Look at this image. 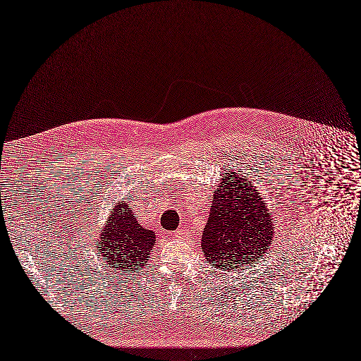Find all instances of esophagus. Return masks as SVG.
<instances>
[{"label":"esophagus","instance_id":"34e87169","mask_svg":"<svg viewBox=\"0 0 361 361\" xmlns=\"http://www.w3.org/2000/svg\"><path fill=\"white\" fill-rule=\"evenodd\" d=\"M173 235H175L176 238H186V237H188V233H186V230H183V228H178V230L173 233Z\"/></svg>","mask_w":361,"mask_h":361}]
</instances>
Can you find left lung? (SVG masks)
<instances>
[{
  "instance_id": "1",
  "label": "left lung",
  "mask_w": 361,
  "mask_h": 361,
  "mask_svg": "<svg viewBox=\"0 0 361 361\" xmlns=\"http://www.w3.org/2000/svg\"><path fill=\"white\" fill-rule=\"evenodd\" d=\"M240 172L227 168L223 173L202 233L205 259L218 270L241 269L260 260L274 238L267 204L253 182Z\"/></svg>"
}]
</instances>
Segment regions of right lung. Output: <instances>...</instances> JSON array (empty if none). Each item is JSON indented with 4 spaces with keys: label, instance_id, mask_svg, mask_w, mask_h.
I'll return each mask as SVG.
<instances>
[{
    "label": "right lung",
    "instance_id": "1",
    "mask_svg": "<svg viewBox=\"0 0 361 361\" xmlns=\"http://www.w3.org/2000/svg\"><path fill=\"white\" fill-rule=\"evenodd\" d=\"M156 235L140 226L127 200L117 201L101 228L97 250L106 259L108 267L117 271L135 273L147 266Z\"/></svg>",
    "mask_w": 361,
    "mask_h": 361
}]
</instances>
